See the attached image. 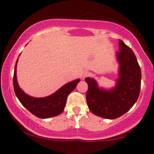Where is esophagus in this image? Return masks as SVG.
Instances as JSON below:
<instances>
[{
  "mask_svg": "<svg viewBox=\"0 0 154 154\" xmlns=\"http://www.w3.org/2000/svg\"><path fill=\"white\" fill-rule=\"evenodd\" d=\"M88 75H89V72H88V71H86V70H85V71H83V72H82L81 77L83 79H84V78H86V77H88Z\"/></svg>",
  "mask_w": 154,
  "mask_h": 154,
  "instance_id": "1",
  "label": "esophagus"
}]
</instances>
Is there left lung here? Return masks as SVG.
Returning <instances> with one entry per match:
<instances>
[{"mask_svg":"<svg viewBox=\"0 0 154 154\" xmlns=\"http://www.w3.org/2000/svg\"><path fill=\"white\" fill-rule=\"evenodd\" d=\"M117 58L119 62V78L111 90L99 88L94 79L86 77L88 84L86 101L90 111L95 116L115 119L132 108L139 96L142 73L137 59L131 48L119 39Z\"/></svg>","mask_w":154,"mask_h":154,"instance_id":"left-lung-1","label":"left lung"}]
</instances>
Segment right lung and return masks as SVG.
Wrapping results in <instances>:
<instances>
[{"mask_svg": "<svg viewBox=\"0 0 154 154\" xmlns=\"http://www.w3.org/2000/svg\"><path fill=\"white\" fill-rule=\"evenodd\" d=\"M18 60L14 71L13 87L15 95L21 104L32 114L40 119H48L61 114L66 106L68 95L76 88L80 79L64 85L58 91L48 97L42 98L30 97L19 88L17 83L16 66Z\"/></svg>", "mask_w": 154, "mask_h": 154, "instance_id": "1", "label": "right lung"}]
</instances>
